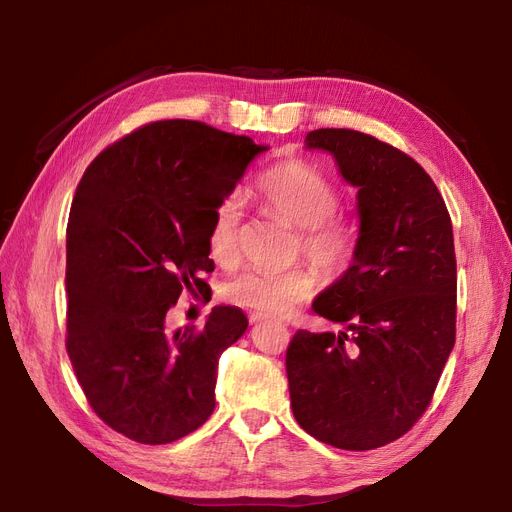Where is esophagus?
<instances>
[{"mask_svg":"<svg viewBox=\"0 0 512 512\" xmlns=\"http://www.w3.org/2000/svg\"><path fill=\"white\" fill-rule=\"evenodd\" d=\"M265 320H267L265 316H260V314H254V312L250 314V322H265Z\"/></svg>","mask_w":512,"mask_h":512,"instance_id":"esophagus-1","label":"esophagus"}]
</instances>
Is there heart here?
<instances>
[{"label": "heart", "instance_id": "obj_1", "mask_svg": "<svg viewBox=\"0 0 512 512\" xmlns=\"http://www.w3.org/2000/svg\"><path fill=\"white\" fill-rule=\"evenodd\" d=\"M252 194L269 215L297 228L292 252L305 254L327 275L344 273L354 258L356 226L339 213L342 192L324 170L307 160H286L260 173ZM243 245V203L226 194L211 213L209 254L222 267H235ZM316 290L307 267L286 271L245 269L224 284V297L243 309L269 318L290 316Z\"/></svg>", "mask_w": 512, "mask_h": 512}]
</instances>
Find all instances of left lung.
I'll list each match as a JSON object with an SVG mask.
<instances>
[{"instance_id":"1","label":"left lung","mask_w":512,"mask_h":512,"mask_svg":"<svg viewBox=\"0 0 512 512\" xmlns=\"http://www.w3.org/2000/svg\"><path fill=\"white\" fill-rule=\"evenodd\" d=\"M359 188L354 260L314 301L339 333L299 329L286 350L290 404L316 440L371 451L429 408L455 346L457 260L451 215L408 153L346 128L307 132Z\"/></svg>"}]
</instances>
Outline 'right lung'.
I'll return each mask as SVG.
<instances>
[{"mask_svg":"<svg viewBox=\"0 0 512 512\" xmlns=\"http://www.w3.org/2000/svg\"><path fill=\"white\" fill-rule=\"evenodd\" d=\"M267 147L203 121L164 119L108 145L76 185L66 230V350L102 421L168 444L215 408L220 354L247 329L213 307L203 329L164 331L183 292L207 299L211 213Z\"/></svg>","mask_w":512,"mask_h":512,"instance_id":"1","label":"right lung"}]
</instances>
